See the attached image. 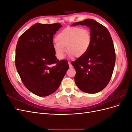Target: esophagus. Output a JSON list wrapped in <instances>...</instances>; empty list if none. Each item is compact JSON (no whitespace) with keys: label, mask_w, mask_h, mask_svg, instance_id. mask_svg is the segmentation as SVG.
I'll return each instance as SVG.
<instances>
[{"label":"esophagus","mask_w":132,"mask_h":132,"mask_svg":"<svg viewBox=\"0 0 132 132\" xmlns=\"http://www.w3.org/2000/svg\"><path fill=\"white\" fill-rule=\"evenodd\" d=\"M68 64H69V68H71L73 67V65H72V64H71V62H68Z\"/></svg>","instance_id":"34e87169"}]
</instances>
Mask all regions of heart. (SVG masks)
Wrapping results in <instances>:
<instances>
[{"label":"heart","instance_id":"heart-1","mask_svg":"<svg viewBox=\"0 0 132 132\" xmlns=\"http://www.w3.org/2000/svg\"><path fill=\"white\" fill-rule=\"evenodd\" d=\"M53 48L58 58L62 59L67 52L71 56L81 57L88 52L91 43L90 31L78 27H68L56 36Z\"/></svg>","mask_w":132,"mask_h":132}]
</instances>
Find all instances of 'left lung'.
Returning <instances> with one entry per match:
<instances>
[{
    "mask_svg": "<svg viewBox=\"0 0 132 132\" xmlns=\"http://www.w3.org/2000/svg\"><path fill=\"white\" fill-rule=\"evenodd\" d=\"M89 27L91 43L88 52L71 62L76 71L74 80L82 91L96 94L105 88L111 80L116 62L112 39L107 28L93 19L75 22L71 26Z\"/></svg>",
    "mask_w": 132,
    "mask_h": 132,
    "instance_id": "left-lung-1",
    "label": "left lung"
}]
</instances>
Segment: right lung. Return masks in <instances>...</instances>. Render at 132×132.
<instances>
[{
    "mask_svg": "<svg viewBox=\"0 0 132 132\" xmlns=\"http://www.w3.org/2000/svg\"><path fill=\"white\" fill-rule=\"evenodd\" d=\"M61 23H36L19 37L15 65L26 88L41 97L56 91L68 69L66 60L59 61L53 48V35Z\"/></svg>",
    "mask_w": 132,
    "mask_h": 132,
    "instance_id": "right-lung-1",
    "label": "right lung"
}]
</instances>
